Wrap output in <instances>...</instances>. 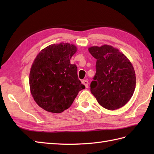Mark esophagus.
Returning a JSON list of instances; mask_svg holds the SVG:
<instances>
[{
    "mask_svg": "<svg viewBox=\"0 0 154 154\" xmlns=\"http://www.w3.org/2000/svg\"><path fill=\"white\" fill-rule=\"evenodd\" d=\"M82 83L85 86L86 88H88V87H89V85H88V84H89V83H88V81H87V80H83Z\"/></svg>",
    "mask_w": 154,
    "mask_h": 154,
    "instance_id": "esophagus-1",
    "label": "esophagus"
}]
</instances>
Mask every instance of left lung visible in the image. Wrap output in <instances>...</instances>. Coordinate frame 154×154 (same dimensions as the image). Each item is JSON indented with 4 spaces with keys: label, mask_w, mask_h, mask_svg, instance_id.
<instances>
[{
    "label": "left lung",
    "mask_w": 154,
    "mask_h": 154,
    "mask_svg": "<svg viewBox=\"0 0 154 154\" xmlns=\"http://www.w3.org/2000/svg\"><path fill=\"white\" fill-rule=\"evenodd\" d=\"M89 51L97 60L91 93L104 109L114 110L122 107L131 99L136 87V74L131 62L119 50L109 45L90 47Z\"/></svg>",
    "instance_id": "8db88e82"
}]
</instances>
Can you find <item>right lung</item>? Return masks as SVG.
I'll return each instance as SVG.
<instances>
[{"label": "right lung", "mask_w": 154, "mask_h": 154, "mask_svg": "<svg viewBox=\"0 0 154 154\" xmlns=\"http://www.w3.org/2000/svg\"><path fill=\"white\" fill-rule=\"evenodd\" d=\"M73 44H51L41 50L32 65L29 83L35 102L48 112L69 109L85 87L78 79L77 67L70 63L76 53Z\"/></svg>", "instance_id": "1"}]
</instances>
